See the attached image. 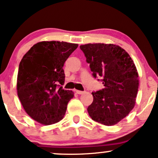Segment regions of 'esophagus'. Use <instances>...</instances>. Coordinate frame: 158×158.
I'll list each match as a JSON object with an SVG mask.
<instances>
[{
    "label": "esophagus",
    "instance_id": "obj_1",
    "mask_svg": "<svg viewBox=\"0 0 158 158\" xmlns=\"http://www.w3.org/2000/svg\"><path fill=\"white\" fill-rule=\"evenodd\" d=\"M77 94H79V95H81V94H85V91H81V90H77Z\"/></svg>",
    "mask_w": 158,
    "mask_h": 158
}]
</instances>
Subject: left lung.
Here are the masks:
<instances>
[{"mask_svg": "<svg viewBox=\"0 0 158 158\" xmlns=\"http://www.w3.org/2000/svg\"><path fill=\"white\" fill-rule=\"evenodd\" d=\"M94 78H102L105 88L92 92L94 101L88 108L93 120L114 126L133 109L139 86L135 63L124 49L113 44L81 45ZM99 80V79H98Z\"/></svg>", "mask_w": 158, "mask_h": 158, "instance_id": "8db88e82", "label": "left lung"}]
</instances>
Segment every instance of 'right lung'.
<instances>
[{"mask_svg":"<svg viewBox=\"0 0 158 158\" xmlns=\"http://www.w3.org/2000/svg\"><path fill=\"white\" fill-rule=\"evenodd\" d=\"M77 44L41 41L34 44L19 64L18 96L23 109L34 120L52 125L61 120L74 94L64 90L63 66Z\"/></svg>","mask_w":158,"mask_h":158,"instance_id":"obj_1","label":"right lung"}]
</instances>
